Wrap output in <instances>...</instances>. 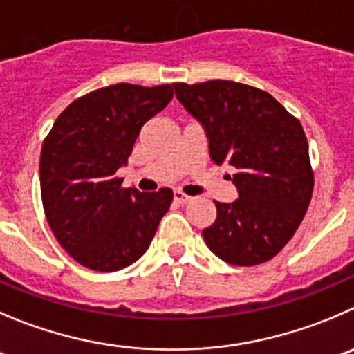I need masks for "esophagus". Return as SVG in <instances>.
<instances>
[{
	"label": "esophagus",
	"instance_id": "esophagus-1",
	"mask_svg": "<svg viewBox=\"0 0 354 354\" xmlns=\"http://www.w3.org/2000/svg\"><path fill=\"white\" fill-rule=\"evenodd\" d=\"M189 200H191V198L187 196V194L180 193V191H175V193H174V201L177 205H186Z\"/></svg>",
	"mask_w": 354,
	"mask_h": 354
}]
</instances>
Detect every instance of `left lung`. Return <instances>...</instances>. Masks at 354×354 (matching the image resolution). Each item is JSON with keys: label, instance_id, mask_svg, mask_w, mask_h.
<instances>
[{"label": "left lung", "instance_id": "1", "mask_svg": "<svg viewBox=\"0 0 354 354\" xmlns=\"http://www.w3.org/2000/svg\"><path fill=\"white\" fill-rule=\"evenodd\" d=\"M174 90L203 127L210 160L236 168L238 200L215 201L217 217L203 230L205 243L227 264L269 261L294 236L311 201L313 171L301 123L268 92L241 83H174Z\"/></svg>", "mask_w": 354, "mask_h": 354}]
</instances>
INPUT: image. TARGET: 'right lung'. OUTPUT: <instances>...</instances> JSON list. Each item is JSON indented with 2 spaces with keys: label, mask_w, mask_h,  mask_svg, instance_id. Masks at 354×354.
Segmentation results:
<instances>
[{
  "label": "right lung",
  "mask_w": 354,
  "mask_h": 354,
  "mask_svg": "<svg viewBox=\"0 0 354 354\" xmlns=\"http://www.w3.org/2000/svg\"><path fill=\"white\" fill-rule=\"evenodd\" d=\"M171 85L106 86L62 111L41 147L39 184L46 221L76 262L100 272L120 271L149 248L171 189H123L140 129L168 106Z\"/></svg>",
  "instance_id": "1"
}]
</instances>
